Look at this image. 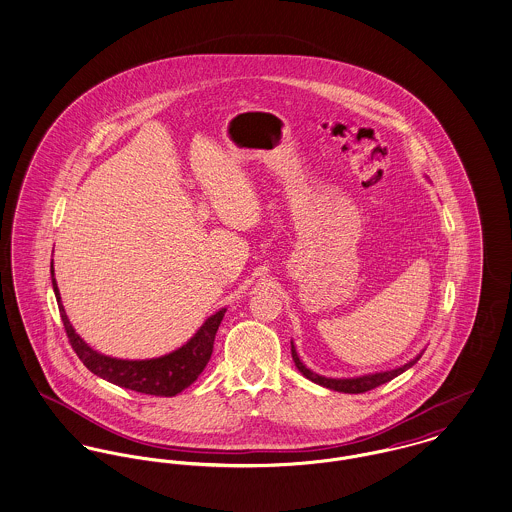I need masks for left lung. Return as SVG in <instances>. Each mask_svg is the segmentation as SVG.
Returning a JSON list of instances; mask_svg holds the SVG:
<instances>
[{
    "label": "left lung",
    "mask_w": 512,
    "mask_h": 512,
    "mask_svg": "<svg viewBox=\"0 0 512 512\" xmlns=\"http://www.w3.org/2000/svg\"><path fill=\"white\" fill-rule=\"evenodd\" d=\"M291 355H293L295 367H297L303 375L307 376L308 380H312V382H316V384H320V386H326V388H330V390L345 392V394H363V392H369V390H373V388L384 384V382H390L394 376L402 375L404 371H408L409 367H413V365L421 359V355H417L413 361H409L404 367L394 369V371H386V373L357 376V378H326V376L312 373L310 369H307V367L301 363V359H299V355H297V351H295L293 341H291Z\"/></svg>",
    "instance_id": "8db88e82"
}]
</instances>
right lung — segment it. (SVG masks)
Instances as JSON below:
<instances>
[{
	"instance_id": "right-lung-1",
	"label": "right lung",
	"mask_w": 512,
	"mask_h": 512,
	"mask_svg": "<svg viewBox=\"0 0 512 512\" xmlns=\"http://www.w3.org/2000/svg\"><path fill=\"white\" fill-rule=\"evenodd\" d=\"M50 273H52V285H54V293H56V301H58L60 316L66 328L69 345L93 375L101 376L116 386L136 390L141 394H151V396H176L202 375L213 351L215 334L219 330V324L227 308L209 316L192 340L165 357L147 359V361L112 359L91 349L75 334V330L69 324L64 305L60 301V291L54 279L52 266H50Z\"/></svg>"
}]
</instances>
